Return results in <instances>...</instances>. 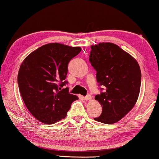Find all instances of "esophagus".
<instances>
[{
    "instance_id": "esophagus-1",
    "label": "esophagus",
    "mask_w": 159,
    "mask_h": 159,
    "mask_svg": "<svg viewBox=\"0 0 159 159\" xmlns=\"http://www.w3.org/2000/svg\"><path fill=\"white\" fill-rule=\"evenodd\" d=\"M84 99L86 100H91V95H90V94H88L86 96L84 97Z\"/></svg>"
}]
</instances>
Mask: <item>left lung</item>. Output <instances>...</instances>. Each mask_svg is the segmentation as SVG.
<instances>
[{
  "label": "left lung",
  "mask_w": 159,
  "mask_h": 159,
  "mask_svg": "<svg viewBox=\"0 0 159 159\" xmlns=\"http://www.w3.org/2000/svg\"><path fill=\"white\" fill-rule=\"evenodd\" d=\"M89 57L97 72V82L105 87L104 92L95 97L102 110L94 120L114 124L122 119L137 102L142 80L139 65L129 54L110 42L92 45Z\"/></svg>",
  "instance_id": "obj_1"
}]
</instances>
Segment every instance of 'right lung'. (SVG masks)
<instances>
[{
  "mask_svg": "<svg viewBox=\"0 0 159 159\" xmlns=\"http://www.w3.org/2000/svg\"><path fill=\"white\" fill-rule=\"evenodd\" d=\"M81 51L59 43L43 45L25 58L17 84L25 105L37 120L52 125L66 117L71 103L79 99L64 86L68 64Z\"/></svg>",
  "mask_w": 159,
  "mask_h": 159,
  "instance_id": "obj_1",
  "label": "right lung"
}]
</instances>
